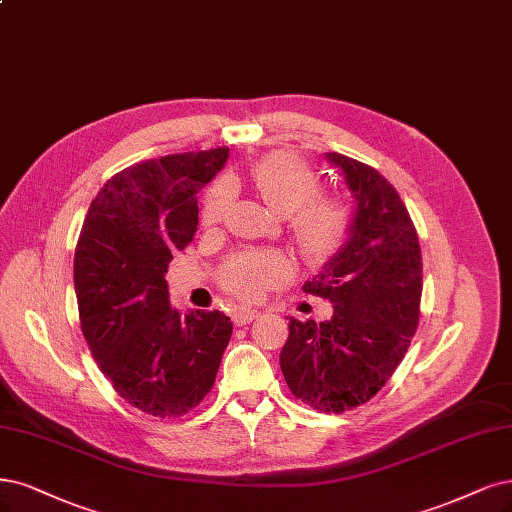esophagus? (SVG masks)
Returning a JSON list of instances; mask_svg holds the SVG:
<instances>
[{"instance_id":"1","label":"esophagus","mask_w":512,"mask_h":512,"mask_svg":"<svg viewBox=\"0 0 512 512\" xmlns=\"http://www.w3.org/2000/svg\"><path fill=\"white\" fill-rule=\"evenodd\" d=\"M258 315H260V311H256V309L239 307V309H235V313H233V322H235L237 326H245V324H250L252 320H256Z\"/></svg>"}]
</instances>
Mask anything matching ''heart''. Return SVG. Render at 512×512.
Listing matches in <instances>:
<instances>
[{"instance_id": "obj_1", "label": "heart", "mask_w": 512, "mask_h": 512, "mask_svg": "<svg viewBox=\"0 0 512 512\" xmlns=\"http://www.w3.org/2000/svg\"><path fill=\"white\" fill-rule=\"evenodd\" d=\"M250 182L273 214L288 218L290 235L298 252L309 262H324L337 252L349 231V214L334 197L317 195L320 184L313 171L290 154H269L250 171ZM231 203V186L216 184L205 199L203 222L216 224ZM290 262L279 252H243L224 264L222 286L243 298L258 301L269 290L286 284Z\"/></svg>"}]
</instances>
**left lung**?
Returning a JSON list of instances; mask_svg holds the SVG:
<instances>
[{
	"label": "left lung",
	"instance_id": "1",
	"mask_svg": "<svg viewBox=\"0 0 512 512\" xmlns=\"http://www.w3.org/2000/svg\"><path fill=\"white\" fill-rule=\"evenodd\" d=\"M354 197L347 241L303 290L328 298L326 322L290 317L281 373L292 394L324 413L373 398L394 375L415 337L421 301V250L407 207L383 175L326 152Z\"/></svg>",
	"mask_w": 512,
	"mask_h": 512
}]
</instances>
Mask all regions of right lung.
<instances>
[{"mask_svg":"<svg viewBox=\"0 0 512 512\" xmlns=\"http://www.w3.org/2000/svg\"><path fill=\"white\" fill-rule=\"evenodd\" d=\"M228 148L131 165L97 192L74 256L82 334L118 396L154 417L195 409L214 387L233 322L180 313L165 273L197 233L199 192Z\"/></svg>","mask_w":512,"mask_h":512,"instance_id":"obj_1","label":"right lung"}]
</instances>
